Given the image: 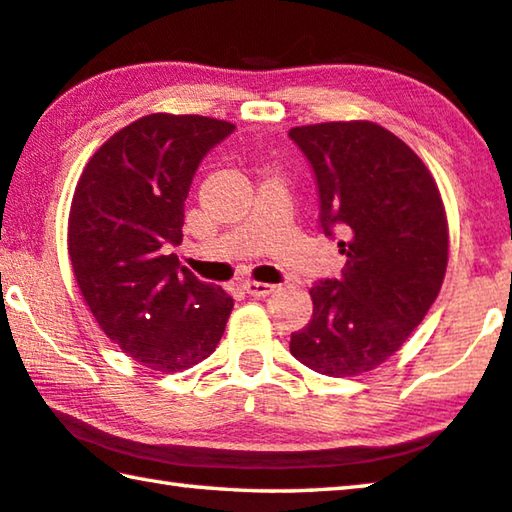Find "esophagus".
I'll use <instances>...</instances> for the list:
<instances>
[{"mask_svg": "<svg viewBox=\"0 0 512 512\" xmlns=\"http://www.w3.org/2000/svg\"><path fill=\"white\" fill-rule=\"evenodd\" d=\"M273 284H268V282H255V280H246L244 282V291L246 293H250V296H255V298H266L268 293H273Z\"/></svg>", "mask_w": 512, "mask_h": 512, "instance_id": "obj_1", "label": "esophagus"}]
</instances>
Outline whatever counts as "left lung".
Listing matches in <instances>:
<instances>
[{
  "instance_id": "8db88e82",
  "label": "left lung",
  "mask_w": 512,
  "mask_h": 512,
  "mask_svg": "<svg viewBox=\"0 0 512 512\" xmlns=\"http://www.w3.org/2000/svg\"><path fill=\"white\" fill-rule=\"evenodd\" d=\"M316 173L320 228L341 235V280L309 289L314 314L291 354L327 377H354L402 348L443 287L449 228L438 185L409 144L375 121L289 131Z\"/></svg>"
}]
</instances>
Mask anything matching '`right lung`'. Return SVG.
I'll return each instance as SVG.
<instances>
[{"instance_id": "obj_1", "label": "right lung", "mask_w": 512, "mask_h": 512, "mask_svg": "<svg viewBox=\"0 0 512 512\" xmlns=\"http://www.w3.org/2000/svg\"><path fill=\"white\" fill-rule=\"evenodd\" d=\"M232 131L201 115L140 117L94 151L69 207L67 250L85 305L121 352L167 375L210 357L235 305L169 253L183 241L198 164Z\"/></svg>"}]
</instances>
